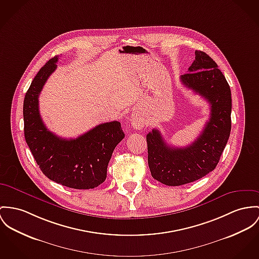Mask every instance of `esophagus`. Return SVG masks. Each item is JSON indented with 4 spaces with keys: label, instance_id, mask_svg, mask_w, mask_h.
<instances>
[{
    "label": "esophagus",
    "instance_id": "1",
    "mask_svg": "<svg viewBox=\"0 0 259 259\" xmlns=\"http://www.w3.org/2000/svg\"><path fill=\"white\" fill-rule=\"evenodd\" d=\"M131 124H132V127L135 128V129H142L144 127V121L142 119H140L139 117H132L131 119Z\"/></svg>",
    "mask_w": 259,
    "mask_h": 259
}]
</instances>
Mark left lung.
Wrapping results in <instances>:
<instances>
[{
  "label": "left lung",
  "instance_id": "8db88e82",
  "mask_svg": "<svg viewBox=\"0 0 259 259\" xmlns=\"http://www.w3.org/2000/svg\"><path fill=\"white\" fill-rule=\"evenodd\" d=\"M180 80L209 102L210 118L198 138L184 148L167 145L158 129L147 134L151 175L169 186L193 182L214 170L232 128L231 89L214 60L196 50L195 60Z\"/></svg>",
  "mask_w": 259,
  "mask_h": 259
}]
</instances>
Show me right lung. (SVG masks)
Instances as JSON below:
<instances>
[{
  "instance_id": "obj_1",
  "label": "right lung",
  "mask_w": 259,
  "mask_h": 259,
  "mask_svg": "<svg viewBox=\"0 0 259 259\" xmlns=\"http://www.w3.org/2000/svg\"><path fill=\"white\" fill-rule=\"evenodd\" d=\"M58 57L49 60L31 81L23 100L24 137L41 171L48 179L74 189H91L106 179L107 165L125 134L118 121L106 122L75 139L50 132L41 119L38 97Z\"/></svg>"
}]
</instances>
